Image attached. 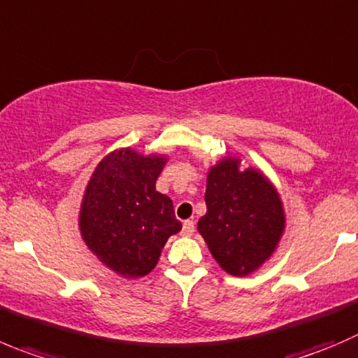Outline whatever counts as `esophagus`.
<instances>
[{"label":"esophagus","instance_id":"obj_1","mask_svg":"<svg viewBox=\"0 0 358 358\" xmlns=\"http://www.w3.org/2000/svg\"><path fill=\"white\" fill-rule=\"evenodd\" d=\"M194 229H196L194 220H185V222H183L182 233H183V235H185V236H190V235H192V233H194Z\"/></svg>","mask_w":358,"mask_h":358}]
</instances>
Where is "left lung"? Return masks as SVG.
I'll list each match as a JSON object with an SVG mask.
<instances>
[{"label": "left lung", "instance_id": "1", "mask_svg": "<svg viewBox=\"0 0 358 358\" xmlns=\"http://www.w3.org/2000/svg\"><path fill=\"white\" fill-rule=\"evenodd\" d=\"M238 166V159L226 157L208 171L206 213L198 229L226 272L247 275L275 250L285 212L272 183L256 169L240 171Z\"/></svg>", "mask_w": 358, "mask_h": 358}]
</instances>
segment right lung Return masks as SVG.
I'll use <instances>...</instances> for the list:
<instances>
[{
    "mask_svg": "<svg viewBox=\"0 0 358 358\" xmlns=\"http://www.w3.org/2000/svg\"><path fill=\"white\" fill-rule=\"evenodd\" d=\"M166 159L125 148L109 153L86 187L79 228L86 245L123 277L155 268L168 238L182 229L173 201L155 190Z\"/></svg>",
    "mask_w": 358,
    "mask_h": 358,
    "instance_id": "1",
    "label": "right lung"
}]
</instances>
